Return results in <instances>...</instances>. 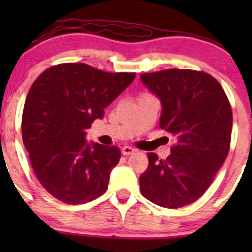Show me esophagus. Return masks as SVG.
I'll use <instances>...</instances> for the list:
<instances>
[{"label":"esophagus","instance_id":"obj_1","mask_svg":"<svg viewBox=\"0 0 252 252\" xmlns=\"http://www.w3.org/2000/svg\"><path fill=\"white\" fill-rule=\"evenodd\" d=\"M134 152H135V149H133V147L130 146L122 147V154H123L124 156H129V155L134 154Z\"/></svg>","mask_w":252,"mask_h":252}]
</instances>
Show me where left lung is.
<instances>
[{"instance_id":"1","label":"left lung","mask_w":252,"mask_h":252,"mask_svg":"<svg viewBox=\"0 0 252 252\" xmlns=\"http://www.w3.org/2000/svg\"><path fill=\"white\" fill-rule=\"evenodd\" d=\"M140 79L161 101L159 126L175 139L166 159L149 154V167L139 179L141 194L161 207L192 204L205 194L229 151V101L220 84L204 72L167 69Z\"/></svg>"}]
</instances>
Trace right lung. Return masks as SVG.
I'll use <instances>...</instances> for the list:
<instances>
[{
    "instance_id": "1",
    "label": "right lung",
    "mask_w": 252,
    "mask_h": 252,
    "mask_svg": "<svg viewBox=\"0 0 252 252\" xmlns=\"http://www.w3.org/2000/svg\"><path fill=\"white\" fill-rule=\"evenodd\" d=\"M134 79V73L63 63L34 81L23 111V142L37 179L56 199L85 204L107 190L121 151L88 142L86 129L103 118L105 108Z\"/></svg>"
}]
</instances>
